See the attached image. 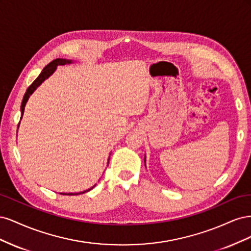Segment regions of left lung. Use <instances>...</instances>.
Returning a JSON list of instances; mask_svg holds the SVG:
<instances>
[{
  "label": "left lung",
  "mask_w": 251,
  "mask_h": 251,
  "mask_svg": "<svg viewBox=\"0 0 251 251\" xmlns=\"http://www.w3.org/2000/svg\"><path fill=\"white\" fill-rule=\"evenodd\" d=\"M144 162H146V160H144Z\"/></svg>",
  "instance_id": "1"
}]
</instances>
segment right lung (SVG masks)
<instances>
[{"mask_svg":"<svg viewBox=\"0 0 251 251\" xmlns=\"http://www.w3.org/2000/svg\"><path fill=\"white\" fill-rule=\"evenodd\" d=\"M72 63V60H69V59H65V58H56V59H54V60H52L51 63H49L46 67L44 68L43 69V71L41 72V74L39 75V76H37V78L31 83V85L29 86V88L27 89V91H26V93H25V95H24V97H23V100H22V104H21V118L23 117V114H24V110H25V105H26V102L28 101V100H29V97H30V95H31L34 91L36 90V88L39 87L41 83L45 80V79H47L50 75L54 72L55 70H56V67L57 66H63V65H66V64H71ZM20 125V124H19ZM95 186V185H94ZM94 186H92L91 188H89V189H87V191H83V192H81V193H76V194H73V193H64V194H62V195H68V196H72V195H79V194H83V193H87V192H89V191H91V189H92Z\"/></svg>","mask_w":251,"mask_h":251,"instance_id":"right-lung-1","label":"right lung"}]
</instances>
